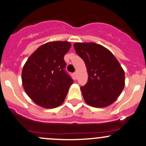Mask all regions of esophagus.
<instances>
[{"mask_svg":"<svg viewBox=\"0 0 146 146\" xmlns=\"http://www.w3.org/2000/svg\"><path fill=\"white\" fill-rule=\"evenodd\" d=\"M74 78L75 80H77V73H74Z\"/></svg>","mask_w":146,"mask_h":146,"instance_id":"esophagus-1","label":"esophagus"}]
</instances>
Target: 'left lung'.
<instances>
[{"mask_svg":"<svg viewBox=\"0 0 146 146\" xmlns=\"http://www.w3.org/2000/svg\"><path fill=\"white\" fill-rule=\"evenodd\" d=\"M78 56L85 62L88 80L80 87L86 104L105 108L117 100L125 87V71L113 53L95 42H76Z\"/></svg>","mask_w":146,"mask_h":146,"instance_id":"8db88e82","label":"left lung"}]
</instances>
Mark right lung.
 Returning a JSON list of instances; mask_svg holds the SVG:
<instances>
[{
    "mask_svg": "<svg viewBox=\"0 0 146 146\" xmlns=\"http://www.w3.org/2000/svg\"><path fill=\"white\" fill-rule=\"evenodd\" d=\"M71 47L68 41L40 46L27 59L21 73L27 94L39 106L54 108L64 103L73 80L64 68V57Z\"/></svg>",
    "mask_w": 146,
    "mask_h": 146,
    "instance_id": "1",
    "label": "right lung"
}]
</instances>
